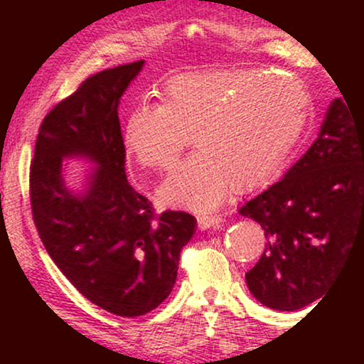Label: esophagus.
<instances>
[{"instance_id":"esophagus-1","label":"esophagus","mask_w":364,"mask_h":364,"mask_svg":"<svg viewBox=\"0 0 364 364\" xmlns=\"http://www.w3.org/2000/svg\"><path fill=\"white\" fill-rule=\"evenodd\" d=\"M196 220H198V228L202 229V231H205V229L217 228L219 224H223V217L217 215V214L198 215V217H196Z\"/></svg>"}]
</instances>
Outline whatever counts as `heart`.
<instances>
[{
  "label": "heart",
  "instance_id": "obj_1",
  "mask_svg": "<svg viewBox=\"0 0 364 364\" xmlns=\"http://www.w3.org/2000/svg\"><path fill=\"white\" fill-rule=\"evenodd\" d=\"M310 114L301 82L260 70L179 73L162 87V104L129 111L123 147L141 168L173 164L193 135L196 152L159 186L169 207L210 212L231 186L246 191L277 176Z\"/></svg>",
  "mask_w": 364,
  "mask_h": 364
}]
</instances>
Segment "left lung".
<instances>
[{"instance_id": "obj_1", "label": "left lung", "mask_w": 364, "mask_h": 364, "mask_svg": "<svg viewBox=\"0 0 364 364\" xmlns=\"http://www.w3.org/2000/svg\"><path fill=\"white\" fill-rule=\"evenodd\" d=\"M240 214L265 231V252L245 275L263 306L294 311L327 292L364 235V127L348 101L330 102L306 154Z\"/></svg>"}]
</instances>
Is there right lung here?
Here are the masks:
<instances>
[{
	"label": "right lung",
	"mask_w": 364,
	"mask_h": 364,
	"mask_svg": "<svg viewBox=\"0 0 364 364\" xmlns=\"http://www.w3.org/2000/svg\"><path fill=\"white\" fill-rule=\"evenodd\" d=\"M144 60L104 70L48 112L31 164V205L46 252L65 277L102 310L140 316L176 282L179 253L193 236L186 212L154 214L124 173L121 95ZM92 166L80 192L64 183V161Z\"/></svg>",
	"instance_id": "right-lung-1"
}]
</instances>
